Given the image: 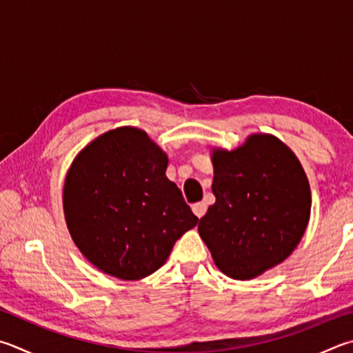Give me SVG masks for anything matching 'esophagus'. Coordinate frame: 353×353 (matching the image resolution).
I'll list each match as a JSON object with an SVG mask.
<instances>
[{"label": "esophagus", "instance_id": "34e87169", "mask_svg": "<svg viewBox=\"0 0 353 353\" xmlns=\"http://www.w3.org/2000/svg\"><path fill=\"white\" fill-rule=\"evenodd\" d=\"M191 208H193V213L199 217V219H201V217H202L205 213H207V203H205V202H197V203H194Z\"/></svg>", "mask_w": 353, "mask_h": 353}]
</instances>
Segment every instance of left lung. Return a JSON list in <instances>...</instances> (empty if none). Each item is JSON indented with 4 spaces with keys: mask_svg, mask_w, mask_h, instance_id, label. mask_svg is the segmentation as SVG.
Here are the masks:
<instances>
[{
    "mask_svg": "<svg viewBox=\"0 0 353 353\" xmlns=\"http://www.w3.org/2000/svg\"><path fill=\"white\" fill-rule=\"evenodd\" d=\"M216 202L199 234L222 273L252 279L278 265L299 243L312 196L296 156L267 134H253L234 151L213 152Z\"/></svg>",
    "mask_w": 353,
    "mask_h": 353,
    "instance_id": "left-lung-1",
    "label": "left lung"
}]
</instances>
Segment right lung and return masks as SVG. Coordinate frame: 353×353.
Returning <instances> with one entry per match:
<instances>
[{"label":"right lung","instance_id":"obj_1","mask_svg":"<svg viewBox=\"0 0 353 353\" xmlns=\"http://www.w3.org/2000/svg\"><path fill=\"white\" fill-rule=\"evenodd\" d=\"M166 166L162 150L130 126L101 134L74 159L63 190L66 223L101 272L131 281L150 276L197 223Z\"/></svg>","mask_w":353,"mask_h":353}]
</instances>
